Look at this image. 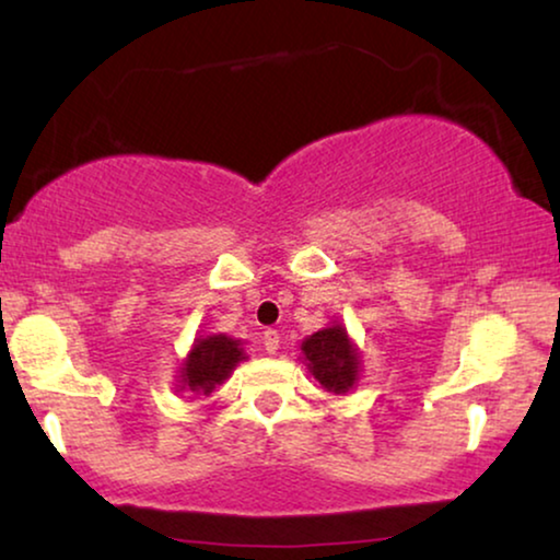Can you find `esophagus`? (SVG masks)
Listing matches in <instances>:
<instances>
[{
	"mask_svg": "<svg viewBox=\"0 0 560 560\" xmlns=\"http://www.w3.org/2000/svg\"><path fill=\"white\" fill-rule=\"evenodd\" d=\"M262 343H265L267 354H275V351L280 349V334L275 331V328H267V331L262 334Z\"/></svg>",
	"mask_w": 560,
	"mask_h": 560,
	"instance_id": "34e87169",
	"label": "esophagus"
}]
</instances>
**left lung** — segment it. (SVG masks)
I'll return each instance as SVG.
<instances>
[{"mask_svg": "<svg viewBox=\"0 0 560 560\" xmlns=\"http://www.w3.org/2000/svg\"><path fill=\"white\" fill-rule=\"evenodd\" d=\"M303 357L320 385L341 395L357 382L359 357L341 326L324 328L303 341Z\"/></svg>", "mask_w": 560, "mask_h": 560, "instance_id": "obj_1", "label": "left lung"}]
</instances>
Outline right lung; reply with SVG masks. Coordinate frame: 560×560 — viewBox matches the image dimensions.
I'll return each instance as SVG.
<instances>
[{"label": "right lung", "mask_w": 560, "mask_h": 560, "mask_svg": "<svg viewBox=\"0 0 560 560\" xmlns=\"http://www.w3.org/2000/svg\"><path fill=\"white\" fill-rule=\"evenodd\" d=\"M244 354L240 349V341L229 339V336H209V339H198L194 343V351L183 364L180 389H190V393L209 395L213 387L221 385L236 362H242Z\"/></svg>", "instance_id": "add662e5"}]
</instances>
